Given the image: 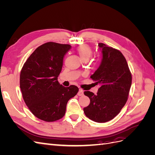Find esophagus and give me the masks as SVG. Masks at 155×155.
<instances>
[{"mask_svg":"<svg viewBox=\"0 0 155 155\" xmlns=\"http://www.w3.org/2000/svg\"><path fill=\"white\" fill-rule=\"evenodd\" d=\"M78 95L79 96H83V89L79 88V92H78Z\"/></svg>","mask_w":155,"mask_h":155,"instance_id":"1","label":"esophagus"}]
</instances>
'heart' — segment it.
Returning <instances> with one entry per match:
<instances>
[{"label": "heart", "mask_w": 155, "mask_h": 155, "mask_svg": "<svg viewBox=\"0 0 155 155\" xmlns=\"http://www.w3.org/2000/svg\"><path fill=\"white\" fill-rule=\"evenodd\" d=\"M76 51L82 59L86 60L91 57L92 54L93 50L88 45H81L76 48Z\"/></svg>", "instance_id": "b5f03b06"}]
</instances>
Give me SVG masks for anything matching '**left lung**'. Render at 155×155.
<instances>
[{
    "mask_svg": "<svg viewBox=\"0 0 155 155\" xmlns=\"http://www.w3.org/2000/svg\"><path fill=\"white\" fill-rule=\"evenodd\" d=\"M103 58L99 68L91 76L96 85H100L96 94L85 91L91 100L83 109L87 118L97 123H105L118 115L128 100L132 83V75L128 64L118 50L98 44Z\"/></svg>",
    "mask_w": 155,
    "mask_h": 155,
    "instance_id": "8db88e82",
    "label": "left lung"
}]
</instances>
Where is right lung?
I'll list each match as a JSON object with an SVG mask.
<instances>
[{
    "label": "right lung",
    "instance_id": "add662e5",
    "mask_svg": "<svg viewBox=\"0 0 155 155\" xmlns=\"http://www.w3.org/2000/svg\"><path fill=\"white\" fill-rule=\"evenodd\" d=\"M70 45L48 42L37 48L21 69L20 88L31 113L48 122L65 114L68 101L77 94L78 87H65L58 81L64 55Z\"/></svg>",
    "mask_w": 155,
    "mask_h": 155
}]
</instances>
